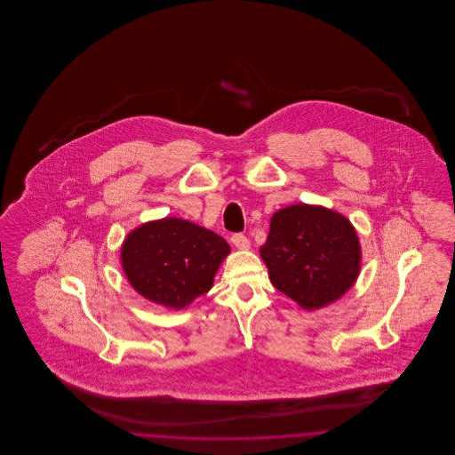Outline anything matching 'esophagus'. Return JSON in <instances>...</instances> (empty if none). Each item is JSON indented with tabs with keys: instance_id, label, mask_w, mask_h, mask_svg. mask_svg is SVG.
I'll list each match as a JSON object with an SVG mask.
<instances>
[{
	"instance_id": "obj_1",
	"label": "esophagus",
	"mask_w": 455,
	"mask_h": 455,
	"mask_svg": "<svg viewBox=\"0 0 455 455\" xmlns=\"http://www.w3.org/2000/svg\"><path fill=\"white\" fill-rule=\"evenodd\" d=\"M232 242H234V245L240 249V251H245V249H249L251 247V240L245 237L243 234H235L234 237H232Z\"/></svg>"
}]
</instances>
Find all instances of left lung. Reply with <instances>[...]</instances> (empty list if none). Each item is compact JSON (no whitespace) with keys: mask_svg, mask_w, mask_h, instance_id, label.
<instances>
[{"mask_svg":"<svg viewBox=\"0 0 455 455\" xmlns=\"http://www.w3.org/2000/svg\"><path fill=\"white\" fill-rule=\"evenodd\" d=\"M259 251L273 286L307 310L338 300L360 271L355 228L319 206L297 204L275 213Z\"/></svg>","mask_w":455,"mask_h":455,"instance_id":"obj_1","label":"left lung"}]
</instances>
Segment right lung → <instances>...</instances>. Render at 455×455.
I'll return each instance as SVG.
<instances>
[{
  "instance_id": "1",
  "label": "right lung",
  "mask_w": 455,
  "mask_h": 455,
  "mask_svg": "<svg viewBox=\"0 0 455 455\" xmlns=\"http://www.w3.org/2000/svg\"><path fill=\"white\" fill-rule=\"evenodd\" d=\"M230 252L225 238L179 218L147 223L123 245V267L145 299L182 308L206 293Z\"/></svg>"
}]
</instances>
